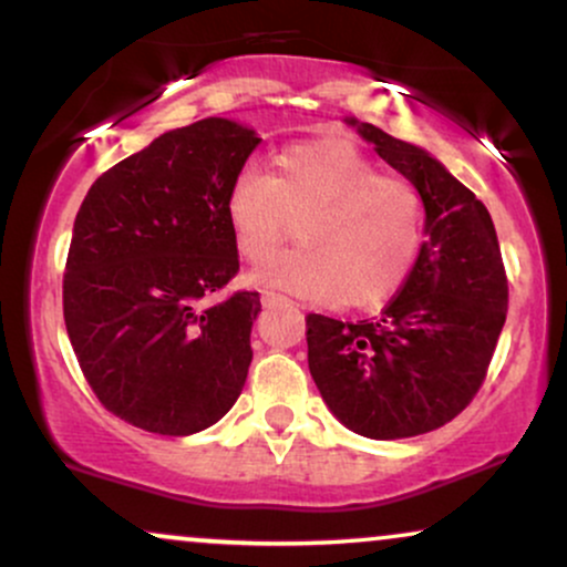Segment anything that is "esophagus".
Masks as SVG:
<instances>
[{
  "mask_svg": "<svg viewBox=\"0 0 567 567\" xmlns=\"http://www.w3.org/2000/svg\"><path fill=\"white\" fill-rule=\"evenodd\" d=\"M285 301H288V298L277 296V292H269V290L261 292V303L264 306H277V303H285Z\"/></svg>",
  "mask_w": 567,
  "mask_h": 567,
  "instance_id": "1",
  "label": "esophagus"
}]
</instances>
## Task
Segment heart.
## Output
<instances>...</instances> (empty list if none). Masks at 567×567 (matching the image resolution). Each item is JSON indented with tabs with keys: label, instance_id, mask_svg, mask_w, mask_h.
I'll return each instance as SVG.
<instances>
[{
	"label": "heart",
	"instance_id": "heart-1",
	"mask_svg": "<svg viewBox=\"0 0 567 567\" xmlns=\"http://www.w3.org/2000/svg\"><path fill=\"white\" fill-rule=\"evenodd\" d=\"M226 220L239 256L264 261L290 237L256 282L317 303L368 309L394 296L424 247V199L402 175L379 173L343 141L279 148L271 173L243 167L226 192Z\"/></svg>",
	"mask_w": 567,
	"mask_h": 567
}]
</instances>
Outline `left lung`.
I'll use <instances>...</instances> for the list:
<instances>
[{
	"label": "left lung",
	"mask_w": 567,
	"mask_h": 567,
	"mask_svg": "<svg viewBox=\"0 0 567 567\" xmlns=\"http://www.w3.org/2000/svg\"><path fill=\"white\" fill-rule=\"evenodd\" d=\"M424 199L413 275L375 320L306 317L309 370L324 405L351 432L402 440L445 426L483 386L509 285L487 207L426 148L347 116Z\"/></svg>",
	"instance_id": "left-lung-1"
}]
</instances>
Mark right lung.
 <instances>
[{
	"instance_id": "obj_1",
	"label": "right lung",
	"mask_w": 567,
	"mask_h": 567,
	"mask_svg": "<svg viewBox=\"0 0 567 567\" xmlns=\"http://www.w3.org/2000/svg\"><path fill=\"white\" fill-rule=\"evenodd\" d=\"M258 143L224 116L162 133L76 213L63 320L84 379L127 424L188 437L243 392L261 298H218L239 271L224 202Z\"/></svg>"
}]
</instances>
